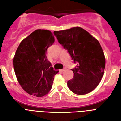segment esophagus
<instances>
[{"instance_id":"1","label":"esophagus","mask_w":121,"mask_h":121,"mask_svg":"<svg viewBox=\"0 0 121 121\" xmlns=\"http://www.w3.org/2000/svg\"><path fill=\"white\" fill-rule=\"evenodd\" d=\"M66 70V68H64V69H61V70H59V71H60V72H63V71H65Z\"/></svg>"}]
</instances>
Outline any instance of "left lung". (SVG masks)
I'll list each match as a JSON object with an SVG mask.
<instances>
[{"label": "left lung", "instance_id": "8db88e82", "mask_svg": "<svg viewBox=\"0 0 121 121\" xmlns=\"http://www.w3.org/2000/svg\"><path fill=\"white\" fill-rule=\"evenodd\" d=\"M54 34L74 62H78L72 70L73 78L67 82L69 89L78 95L92 91L100 83L105 67V57L99 41L79 26L55 31Z\"/></svg>", "mask_w": 121, "mask_h": 121}]
</instances>
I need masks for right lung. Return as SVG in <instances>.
Listing matches in <instances>:
<instances>
[{
  "instance_id": "add662e5",
  "label": "right lung",
  "mask_w": 121,
  "mask_h": 121,
  "mask_svg": "<svg viewBox=\"0 0 121 121\" xmlns=\"http://www.w3.org/2000/svg\"><path fill=\"white\" fill-rule=\"evenodd\" d=\"M54 42L53 33L36 30L22 40L13 59L15 74L19 84L27 93L42 97L51 90L54 71L46 56L47 50Z\"/></svg>"
}]
</instances>
